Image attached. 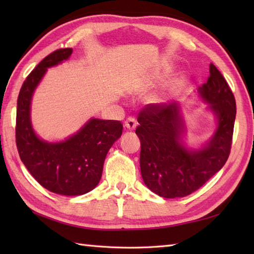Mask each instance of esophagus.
Instances as JSON below:
<instances>
[{"label": "esophagus", "instance_id": "obj_1", "mask_svg": "<svg viewBox=\"0 0 254 254\" xmlns=\"http://www.w3.org/2000/svg\"><path fill=\"white\" fill-rule=\"evenodd\" d=\"M136 126H137V122H136L135 119L132 118V117L127 118V120L124 121V127H126L127 130H134V128L136 127Z\"/></svg>", "mask_w": 254, "mask_h": 254}]
</instances>
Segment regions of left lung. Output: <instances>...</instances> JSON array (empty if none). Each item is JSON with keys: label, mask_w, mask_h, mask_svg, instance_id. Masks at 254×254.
Segmentation results:
<instances>
[{"label": "left lung", "mask_w": 254, "mask_h": 254, "mask_svg": "<svg viewBox=\"0 0 254 254\" xmlns=\"http://www.w3.org/2000/svg\"><path fill=\"white\" fill-rule=\"evenodd\" d=\"M198 93L217 117L212 139L201 149L183 146L185 133L179 105L149 104L139 111L135 133L141 141L139 165L144 183L166 198L187 196L196 191L227 161L236 119V100L218 68L209 64L207 82Z\"/></svg>", "instance_id": "8db88e82"}]
</instances>
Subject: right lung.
I'll use <instances>...</instances> for the list:
<instances>
[{
	"label": "right lung",
	"instance_id": "add662e5",
	"mask_svg": "<svg viewBox=\"0 0 254 254\" xmlns=\"http://www.w3.org/2000/svg\"><path fill=\"white\" fill-rule=\"evenodd\" d=\"M72 48L50 53L32 69L21 86L16 112V145L19 157L40 185L61 195H82L98 185L108 150L121 136L117 120H90L63 142L49 143L36 135L30 121V102L48 67L72 55Z\"/></svg>",
	"mask_w": 254,
	"mask_h": 254
}]
</instances>
